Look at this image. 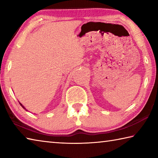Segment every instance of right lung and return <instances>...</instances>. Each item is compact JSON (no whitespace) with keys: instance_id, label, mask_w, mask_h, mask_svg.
<instances>
[{"instance_id":"add662e5","label":"right lung","mask_w":158,"mask_h":158,"mask_svg":"<svg viewBox=\"0 0 158 158\" xmlns=\"http://www.w3.org/2000/svg\"><path fill=\"white\" fill-rule=\"evenodd\" d=\"M19 104H20V105H21V106H22V107H23V109H25V107H24V106H23L22 105H21V104L20 102H19ZM26 111H27V110H26Z\"/></svg>"}]
</instances>
